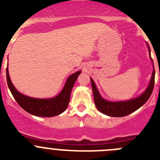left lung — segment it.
<instances>
[{
	"mask_svg": "<svg viewBox=\"0 0 160 160\" xmlns=\"http://www.w3.org/2000/svg\"><path fill=\"white\" fill-rule=\"evenodd\" d=\"M148 49L149 56L150 59L152 62V66L154 68V64L153 61L151 57V50L148 44L147 43ZM91 82H92V92L94 95V102H95V107L101 113L106 114L110 117H124L128 114H131L132 112L138 110L140 107H142L150 98L151 95L153 91L155 83V69H153L151 77L150 82L148 83V86L145 89L144 92L139 96L132 98L131 99L123 101H109L105 99L102 95H100L97 88L95 82L92 80V77H90Z\"/></svg>",
	"mask_w": 160,
	"mask_h": 160,
	"instance_id": "8db88e82",
	"label": "left lung"
}]
</instances>
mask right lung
I'll use <instances>...</instances> for the list:
<instances>
[{
  "label": "right lung",
  "instance_id": "1",
  "mask_svg": "<svg viewBox=\"0 0 160 160\" xmlns=\"http://www.w3.org/2000/svg\"><path fill=\"white\" fill-rule=\"evenodd\" d=\"M81 71L80 70L70 75L67 79L62 90L56 96L47 98H32L20 93L12 83L8 72V67L6 68L8 88L18 104L32 115L46 118L59 115L66 110L70 100L72 89Z\"/></svg>",
  "mask_w": 160,
  "mask_h": 160
}]
</instances>
